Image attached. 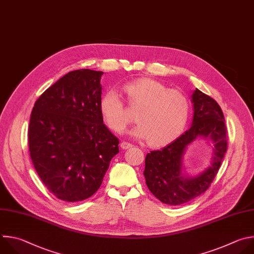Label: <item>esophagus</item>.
<instances>
[{
  "mask_svg": "<svg viewBox=\"0 0 254 254\" xmlns=\"http://www.w3.org/2000/svg\"><path fill=\"white\" fill-rule=\"evenodd\" d=\"M121 147L126 150V149H129V148L133 147V145H132L131 143H129V142H125V141H124V142L121 143Z\"/></svg>",
  "mask_w": 254,
  "mask_h": 254,
  "instance_id": "obj_1",
  "label": "esophagus"
}]
</instances>
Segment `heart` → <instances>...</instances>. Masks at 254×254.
<instances>
[{"label": "heart", "mask_w": 254, "mask_h": 254, "mask_svg": "<svg viewBox=\"0 0 254 254\" xmlns=\"http://www.w3.org/2000/svg\"><path fill=\"white\" fill-rule=\"evenodd\" d=\"M133 109L137 111L138 124L130 134L148 139L151 145H164L177 138L183 131L189 116V101L180 91L168 89L164 84L141 78L122 86ZM100 111L107 126L122 132L132 118L125 114L123 100L114 90L106 91L100 99Z\"/></svg>", "instance_id": "1"}]
</instances>
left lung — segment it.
Returning a JSON list of instances; mask_svg holds the SVG:
<instances>
[{
    "label": "left lung",
    "instance_id": "obj_1",
    "mask_svg": "<svg viewBox=\"0 0 254 254\" xmlns=\"http://www.w3.org/2000/svg\"><path fill=\"white\" fill-rule=\"evenodd\" d=\"M191 127L161 150L150 151L143 172L146 185L156 198L169 205H181L204 193L217 174L227 148L224 116L216 101L196 89L192 92ZM212 142L210 165L196 176L184 173V156L197 138Z\"/></svg>",
    "mask_w": 254,
    "mask_h": 254
}]
</instances>
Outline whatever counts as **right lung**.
<instances>
[{"mask_svg": "<svg viewBox=\"0 0 254 254\" xmlns=\"http://www.w3.org/2000/svg\"><path fill=\"white\" fill-rule=\"evenodd\" d=\"M103 72H69L36 101L29 125L34 167L51 193L67 202L91 197L103 182L119 140L100 111Z\"/></svg>", "mask_w": 254, "mask_h": 254, "instance_id": "obj_1", "label": "right lung"}]
</instances>
